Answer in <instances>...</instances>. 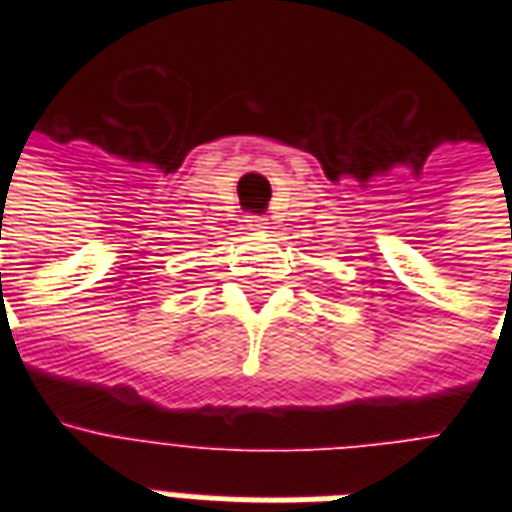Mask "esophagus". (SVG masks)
<instances>
[{"instance_id": "esophagus-1", "label": "esophagus", "mask_w": 512, "mask_h": 512, "mask_svg": "<svg viewBox=\"0 0 512 512\" xmlns=\"http://www.w3.org/2000/svg\"><path fill=\"white\" fill-rule=\"evenodd\" d=\"M247 223H249V228H252V231H265V228L271 225V223H268V217H260V215H252Z\"/></svg>"}]
</instances>
